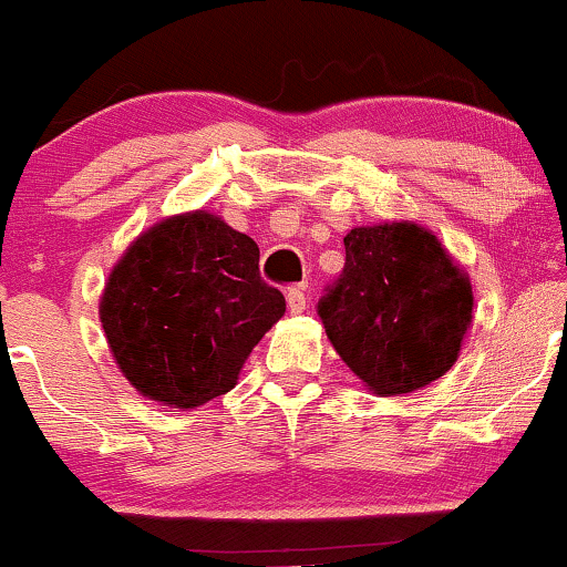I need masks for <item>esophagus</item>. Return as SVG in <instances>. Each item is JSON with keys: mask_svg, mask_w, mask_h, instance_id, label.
Returning <instances> with one entry per match:
<instances>
[{"mask_svg": "<svg viewBox=\"0 0 567 567\" xmlns=\"http://www.w3.org/2000/svg\"><path fill=\"white\" fill-rule=\"evenodd\" d=\"M306 306H309V301H306V292L301 288H290L288 290V309H290V313H303Z\"/></svg>", "mask_w": 567, "mask_h": 567, "instance_id": "esophagus-1", "label": "esophagus"}]
</instances>
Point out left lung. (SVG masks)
Returning <instances> with one entry per match:
<instances>
[{
	"mask_svg": "<svg viewBox=\"0 0 567 567\" xmlns=\"http://www.w3.org/2000/svg\"><path fill=\"white\" fill-rule=\"evenodd\" d=\"M317 311L340 359L370 391L412 393L452 370L473 288L439 237L412 221L357 227Z\"/></svg>",
	"mask_w": 567,
	"mask_h": 567,
	"instance_id": "left-lung-1",
	"label": "left lung"
}]
</instances>
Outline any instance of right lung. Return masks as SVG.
Wrapping results in <instances>:
<instances>
[{"instance_id":"1","label":"right lung","mask_w":567,"mask_h":567,"mask_svg":"<svg viewBox=\"0 0 567 567\" xmlns=\"http://www.w3.org/2000/svg\"><path fill=\"white\" fill-rule=\"evenodd\" d=\"M282 313V292L258 275V245L206 210L163 218L136 237L100 301L118 370L174 409L231 391Z\"/></svg>"}]
</instances>
